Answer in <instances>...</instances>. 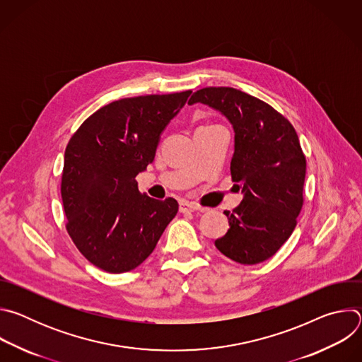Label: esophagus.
<instances>
[{
    "label": "esophagus",
    "instance_id": "1",
    "mask_svg": "<svg viewBox=\"0 0 362 362\" xmlns=\"http://www.w3.org/2000/svg\"><path fill=\"white\" fill-rule=\"evenodd\" d=\"M200 208L197 204L194 203H190V202H182L180 206H179V211L182 214H189V212H194V211H199Z\"/></svg>",
    "mask_w": 362,
    "mask_h": 362
}]
</instances>
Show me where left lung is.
I'll use <instances>...</instances> for the list:
<instances>
[{
  "instance_id": "8db88e82",
  "label": "left lung",
  "mask_w": 362,
  "mask_h": 362,
  "mask_svg": "<svg viewBox=\"0 0 362 362\" xmlns=\"http://www.w3.org/2000/svg\"><path fill=\"white\" fill-rule=\"evenodd\" d=\"M194 103L221 112L235 132L230 176L243 199L225 211L230 228L215 245L238 264H261L289 239L303 204L306 159L298 134L268 103L232 87L200 88Z\"/></svg>"
}]
</instances>
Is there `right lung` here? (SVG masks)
<instances>
[{
  "mask_svg": "<svg viewBox=\"0 0 362 362\" xmlns=\"http://www.w3.org/2000/svg\"><path fill=\"white\" fill-rule=\"evenodd\" d=\"M190 90L116 100L71 136L62 175L67 232L94 267L123 274L154 250L179 204L141 194L136 176L153 162L160 134Z\"/></svg>",
  "mask_w": 362,
  "mask_h": 362,
  "instance_id": "right-lung-1",
  "label": "right lung"
}]
</instances>
